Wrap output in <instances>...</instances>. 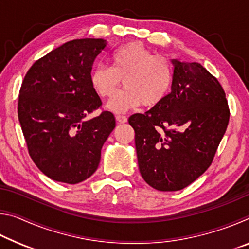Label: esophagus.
<instances>
[{"mask_svg": "<svg viewBox=\"0 0 249 249\" xmlns=\"http://www.w3.org/2000/svg\"><path fill=\"white\" fill-rule=\"evenodd\" d=\"M116 122L119 124H124L127 122V117L124 116V115H116Z\"/></svg>", "mask_w": 249, "mask_h": 249, "instance_id": "1", "label": "esophagus"}]
</instances>
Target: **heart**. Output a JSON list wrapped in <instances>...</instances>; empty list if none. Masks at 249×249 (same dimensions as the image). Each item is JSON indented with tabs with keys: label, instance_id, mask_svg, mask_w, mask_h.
<instances>
[{
	"label": "heart",
	"instance_id": "1",
	"mask_svg": "<svg viewBox=\"0 0 249 249\" xmlns=\"http://www.w3.org/2000/svg\"><path fill=\"white\" fill-rule=\"evenodd\" d=\"M108 60L109 68L98 65L91 70L90 84L100 98L109 99L123 79L126 88L107 104L109 111L122 113L141 103L151 107L167 96L172 82V67L167 58L132 43L117 49Z\"/></svg>",
	"mask_w": 249,
	"mask_h": 249
}]
</instances>
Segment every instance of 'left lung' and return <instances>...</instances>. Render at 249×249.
<instances>
[{"label":"left lung","instance_id":"8db88e82","mask_svg":"<svg viewBox=\"0 0 249 249\" xmlns=\"http://www.w3.org/2000/svg\"><path fill=\"white\" fill-rule=\"evenodd\" d=\"M171 92L132 115L141 175L158 191H178L212 163L230 120L220 82L197 62L172 59Z\"/></svg>","mask_w":249,"mask_h":249}]
</instances>
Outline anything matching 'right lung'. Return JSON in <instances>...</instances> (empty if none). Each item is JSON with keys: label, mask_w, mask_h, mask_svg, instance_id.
<instances>
[{"label": "right lung", "mask_w": 249, "mask_h": 249, "mask_svg": "<svg viewBox=\"0 0 249 249\" xmlns=\"http://www.w3.org/2000/svg\"><path fill=\"white\" fill-rule=\"evenodd\" d=\"M102 38L68 41L27 71L18 98V120L38 169L58 182H82L98 169L101 149L115 127L108 111L87 120L102 102L90 84Z\"/></svg>", "instance_id": "obj_1"}]
</instances>
